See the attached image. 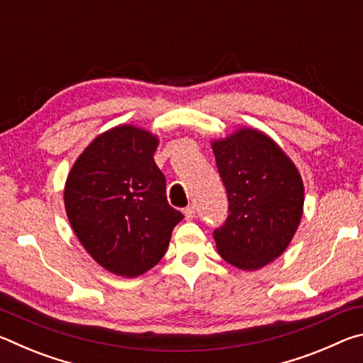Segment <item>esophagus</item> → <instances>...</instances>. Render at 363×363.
<instances>
[{"label": "esophagus", "mask_w": 363, "mask_h": 363, "mask_svg": "<svg viewBox=\"0 0 363 363\" xmlns=\"http://www.w3.org/2000/svg\"><path fill=\"white\" fill-rule=\"evenodd\" d=\"M184 216H186L187 220H192L195 218V206L189 205L186 210H184Z\"/></svg>", "instance_id": "obj_1"}]
</instances>
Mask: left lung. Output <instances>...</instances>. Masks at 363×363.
<instances>
[{
  "label": "left lung",
  "mask_w": 363,
  "mask_h": 363,
  "mask_svg": "<svg viewBox=\"0 0 363 363\" xmlns=\"http://www.w3.org/2000/svg\"><path fill=\"white\" fill-rule=\"evenodd\" d=\"M213 152L229 200V216L213 232L216 248L232 266L261 269L284 253L298 229L303 179L272 139L250 128L214 140Z\"/></svg>",
  "instance_id": "1"
}]
</instances>
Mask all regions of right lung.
I'll return each mask as SVG.
<instances>
[{
  "mask_svg": "<svg viewBox=\"0 0 363 363\" xmlns=\"http://www.w3.org/2000/svg\"><path fill=\"white\" fill-rule=\"evenodd\" d=\"M157 145V136L140 128H112L86 147L65 182V210L78 240L121 277L158 264L184 218L167 200V179L153 162Z\"/></svg>",
  "mask_w": 363,
  "mask_h": 363,
  "instance_id": "obj_1",
  "label": "right lung"
}]
</instances>
